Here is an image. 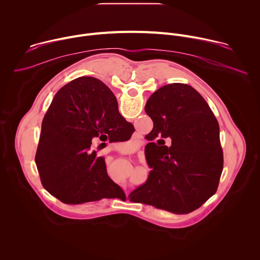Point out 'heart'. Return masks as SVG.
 I'll list each match as a JSON object with an SVG mask.
<instances>
[{"mask_svg":"<svg viewBox=\"0 0 260 260\" xmlns=\"http://www.w3.org/2000/svg\"><path fill=\"white\" fill-rule=\"evenodd\" d=\"M129 147V142H123L121 145H120V148L122 150H125L127 149V148Z\"/></svg>","mask_w":260,"mask_h":260,"instance_id":"1","label":"heart"}]
</instances>
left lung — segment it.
<instances>
[{
  "label": "left lung",
  "instance_id": "left-lung-1",
  "mask_svg": "<svg viewBox=\"0 0 260 260\" xmlns=\"http://www.w3.org/2000/svg\"><path fill=\"white\" fill-rule=\"evenodd\" d=\"M153 129L145 155L151 172L129 201L175 214L199 209L217 190L223 170L219 124L205 99L190 85L172 83L148 99ZM166 138L172 141L168 147Z\"/></svg>",
  "mask_w": 260,
  "mask_h": 260
}]
</instances>
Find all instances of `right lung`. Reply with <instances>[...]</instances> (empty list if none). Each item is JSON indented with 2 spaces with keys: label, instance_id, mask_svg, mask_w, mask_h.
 Returning <instances> with one entry per match:
<instances>
[{
  "label": "right lung",
  "instance_id": "right-lung-1",
  "mask_svg": "<svg viewBox=\"0 0 260 260\" xmlns=\"http://www.w3.org/2000/svg\"><path fill=\"white\" fill-rule=\"evenodd\" d=\"M134 132V125L120 115L115 96L101 80L80 77L66 84L42 121L35 160L43 187L72 205L125 196L108 176L105 158L90 151V146L100 135L123 142Z\"/></svg>",
  "mask_w": 260,
  "mask_h": 260
}]
</instances>
